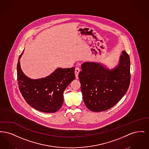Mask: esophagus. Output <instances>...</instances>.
<instances>
[{"label": "esophagus", "mask_w": 149, "mask_h": 149, "mask_svg": "<svg viewBox=\"0 0 149 149\" xmlns=\"http://www.w3.org/2000/svg\"><path fill=\"white\" fill-rule=\"evenodd\" d=\"M80 72V69L79 68H76L75 70V77L77 79H78V74Z\"/></svg>", "instance_id": "esophagus-1"}]
</instances>
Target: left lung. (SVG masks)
<instances>
[{"mask_svg":"<svg viewBox=\"0 0 149 149\" xmlns=\"http://www.w3.org/2000/svg\"><path fill=\"white\" fill-rule=\"evenodd\" d=\"M119 63L109 70L103 64L85 62L79 74L85 106L93 112H102L116 104L127 92L130 83V60L125 51Z\"/></svg>","mask_w":149,"mask_h":149,"instance_id":"1","label":"left lung"}]
</instances>
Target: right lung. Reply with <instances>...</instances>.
<instances>
[{
    "label": "right lung",
    "mask_w": 149,
    "mask_h": 149,
    "mask_svg": "<svg viewBox=\"0 0 149 149\" xmlns=\"http://www.w3.org/2000/svg\"><path fill=\"white\" fill-rule=\"evenodd\" d=\"M19 56L17 64V81L22 96L29 106L44 113H54L62 106L63 93L75 78V68H57L45 78L32 79L22 71Z\"/></svg>",
    "instance_id": "add662e5"
}]
</instances>
